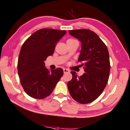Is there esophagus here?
<instances>
[{"mask_svg": "<svg viewBox=\"0 0 130 130\" xmlns=\"http://www.w3.org/2000/svg\"><path fill=\"white\" fill-rule=\"evenodd\" d=\"M63 73H69L70 72V70H69V69H63Z\"/></svg>", "mask_w": 130, "mask_h": 130, "instance_id": "1", "label": "esophagus"}]
</instances>
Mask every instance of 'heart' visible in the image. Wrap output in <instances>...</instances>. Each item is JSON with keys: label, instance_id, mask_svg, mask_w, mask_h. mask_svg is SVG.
Masks as SVG:
<instances>
[{"label": "heart", "instance_id": "1", "mask_svg": "<svg viewBox=\"0 0 130 130\" xmlns=\"http://www.w3.org/2000/svg\"><path fill=\"white\" fill-rule=\"evenodd\" d=\"M68 40H74V39H69Z\"/></svg>", "mask_w": 130, "mask_h": 130}]
</instances>
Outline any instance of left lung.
<instances>
[{
	"label": "left lung",
	"mask_w": 130,
	"mask_h": 130,
	"mask_svg": "<svg viewBox=\"0 0 130 130\" xmlns=\"http://www.w3.org/2000/svg\"><path fill=\"white\" fill-rule=\"evenodd\" d=\"M70 35L82 43L78 61L84 68L80 76L71 71L73 78L68 83L69 93L80 104L92 102L100 95L109 79V52L105 43L95 32L87 29L70 30Z\"/></svg>",
	"instance_id": "left-lung-1"
}]
</instances>
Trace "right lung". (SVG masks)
Instances as JSON below:
<instances>
[{
	"label": "right lung",
	"instance_id": "right-lung-1",
	"mask_svg": "<svg viewBox=\"0 0 130 130\" xmlns=\"http://www.w3.org/2000/svg\"><path fill=\"white\" fill-rule=\"evenodd\" d=\"M67 31L45 28L34 32L22 46L18 60V73L25 92L41 99L50 95L63 74L61 68L49 71L44 61L51 56L57 42Z\"/></svg>",
	"mask_w": 130,
	"mask_h": 130
}]
</instances>
